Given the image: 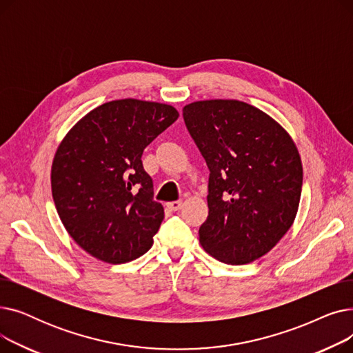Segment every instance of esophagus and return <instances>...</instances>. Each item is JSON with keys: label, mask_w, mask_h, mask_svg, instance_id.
Returning <instances> with one entry per match:
<instances>
[{"label": "esophagus", "mask_w": 353, "mask_h": 353, "mask_svg": "<svg viewBox=\"0 0 353 353\" xmlns=\"http://www.w3.org/2000/svg\"><path fill=\"white\" fill-rule=\"evenodd\" d=\"M181 206H183V201H181V200H176V201L167 203V208H169V209H170V210H173V212L180 210V209H181Z\"/></svg>", "instance_id": "1"}]
</instances>
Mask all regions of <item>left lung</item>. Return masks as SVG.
<instances>
[{
  "mask_svg": "<svg viewBox=\"0 0 353 353\" xmlns=\"http://www.w3.org/2000/svg\"><path fill=\"white\" fill-rule=\"evenodd\" d=\"M183 119L210 172L200 243L220 262L250 263L293 225L303 180L298 148L279 123L239 100L194 101Z\"/></svg>",
  "mask_w": 353,
  "mask_h": 353,
  "instance_id": "1",
  "label": "left lung"
}]
</instances>
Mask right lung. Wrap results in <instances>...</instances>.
<instances>
[{
  "mask_svg": "<svg viewBox=\"0 0 353 353\" xmlns=\"http://www.w3.org/2000/svg\"><path fill=\"white\" fill-rule=\"evenodd\" d=\"M177 117L169 104L114 100L63 139L51 167L52 199L68 234L92 257L119 265L153 246L164 209L141 154Z\"/></svg>",
  "mask_w": 353,
  "mask_h": 353,
  "instance_id": "add662e5",
  "label": "right lung"
}]
</instances>
